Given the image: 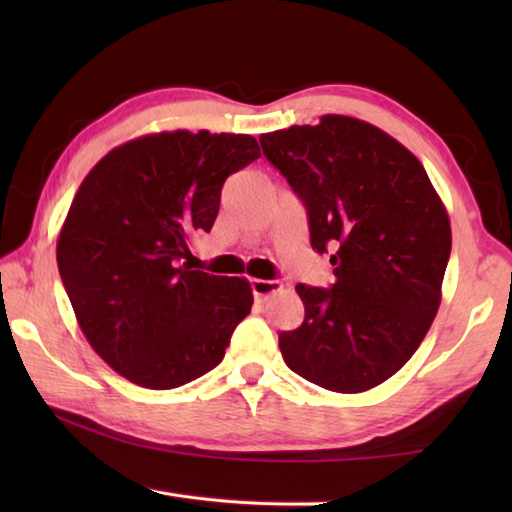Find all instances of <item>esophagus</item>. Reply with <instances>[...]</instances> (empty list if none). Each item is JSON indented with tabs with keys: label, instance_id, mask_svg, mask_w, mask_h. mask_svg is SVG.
I'll return each instance as SVG.
<instances>
[{
	"label": "esophagus",
	"instance_id": "obj_1",
	"mask_svg": "<svg viewBox=\"0 0 512 512\" xmlns=\"http://www.w3.org/2000/svg\"><path fill=\"white\" fill-rule=\"evenodd\" d=\"M250 289H253L255 300L264 302V300H268V296H273L275 291L282 289V282L280 280H259V277H255V280H250Z\"/></svg>",
	"mask_w": 512,
	"mask_h": 512
}]
</instances>
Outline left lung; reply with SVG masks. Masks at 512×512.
I'll list each match as a JSON object with an SVG mask.
<instances>
[{"label": "left lung", "instance_id": "8db88e82", "mask_svg": "<svg viewBox=\"0 0 512 512\" xmlns=\"http://www.w3.org/2000/svg\"><path fill=\"white\" fill-rule=\"evenodd\" d=\"M305 205L311 248L332 250L329 289L298 284L305 320L280 332L287 366L334 393H363L418 350L452 253L443 201L415 155L368 121L325 115L259 137Z\"/></svg>", "mask_w": 512, "mask_h": 512}]
</instances>
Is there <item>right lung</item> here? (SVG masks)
Listing matches in <instances>:
<instances>
[{"mask_svg": "<svg viewBox=\"0 0 512 512\" xmlns=\"http://www.w3.org/2000/svg\"><path fill=\"white\" fill-rule=\"evenodd\" d=\"M259 158L250 135H144L101 158L76 192L56 259L76 320L121 377L169 391L219 366L250 314L246 277L189 264L230 173Z\"/></svg>", "mask_w": 512, "mask_h": 512, "instance_id": "1", "label": "right lung"}]
</instances>
